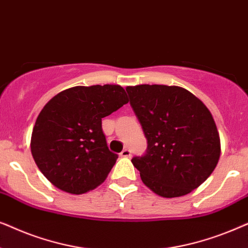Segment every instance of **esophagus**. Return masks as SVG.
<instances>
[{"instance_id": "1", "label": "esophagus", "mask_w": 248, "mask_h": 248, "mask_svg": "<svg viewBox=\"0 0 248 248\" xmlns=\"http://www.w3.org/2000/svg\"><path fill=\"white\" fill-rule=\"evenodd\" d=\"M121 157H124V158H130L131 157V151L128 150V149H124L123 151L120 154Z\"/></svg>"}]
</instances>
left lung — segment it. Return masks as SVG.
I'll use <instances>...</instances> for the list:
<instances>
[{
  "label": "left lung",
  "instance_id": "8db88e82",
  "mask_svg": "<svg viewBox=\"0 0 248 248\" xmlns=\"http://www.w3.org/2000/svg\"><path fill=\"white\" fill-rule=\"evenodd\" d=\"M126 91L148 140L147 154L132 159L143 184L167 199L198 188L215 170L221 152L208 107L177 86L140 84Z\"/></svg>",
  "mask_w": 248,
  "mask_h": 248
}]
</instances>
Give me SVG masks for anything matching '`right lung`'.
<instances>
[{"label": "right lung", "mask_w": 248, "mask_h": 248, "mask_svg": "<svg viewBox=\"0 0 248 248\" xmlns=\"http://www.w3.org/2000/svg\"><path fill=\"white\" fill-rule=\"evenodd\" d=\"M127 103L117 84L72 87L54 96L37 117L30 141L43 175L70 194L100 185L118 158L107 147L101 118Z\"/></svg>", "instance_id": "obj_1"}]
</instances>
